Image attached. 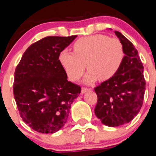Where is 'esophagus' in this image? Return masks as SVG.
Listing matches in <instances>:
<instances>
[{
  "mask_svg": "<svg viewBox=\"0 0 156 156\" xmlns=\"http://www.w3.org/2000/svg\"><path fill=\"white\" fill-rule=\"evenodd\" d=\"M90 88H86V87H82L81 88V93H86V92H87V91H90Z\"/></svg>",
  "mask_w": 156,
  "mask_h": 156,
  "instance_id": "obj_1",
  "label": "esophagus"
}]
</instances>
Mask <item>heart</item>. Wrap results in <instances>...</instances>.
I'll use <instances>...</instances> for the list:
<instances>
[{
  "label": "heart",
  "mask_w": 156,
  "mask_h": 156,
  "mask_svg": "<svg viewBox=\"0 0 156 156\" xmlns=\"http://www.w3.org/2000/svg\"><path fill=\"white\" fill-rule=\"evenodd\" d=\"M74 52L63 49L59 60L69 79L75 81L90 69L84 82L92 83L98 78L108 80L117 73L123 61L124 50L120 41L105 35L83 37L73 45Z\"/></svg>",
  "instance_id": "b5f03b06"
}]
</instances>
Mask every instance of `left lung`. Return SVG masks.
<instances>
[{
  "label": "left lung",
  "mask_w": 156,
  "mask_h": 156,
  "mask_svg": "<svg viewBox=\"0 0 156 156\" xmlns=\"http://www.w3.org/2000/svg\"><path fill=\"white\" fill-rule=\"evenodd\" d=\"M114 33L123 46V61L115 75L94 88L98 96L95 114L111 127L133 119L142 107L146 89L144 66L137 49L121 33Z\"/></svg>",
  "instance_id": "obj_1"
}]
</instances>
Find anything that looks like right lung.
<instances>
[{
  "label": "right lung",
  "instance_id": "1",
  "mask_svg": "<svg viewBox=\"0 0 156 156\" xmlns=\"http://www.w3.org/2000/svg\"><path fill=\"white\" fill-rule=\"evenodd\" d=\"M77 37H47L30 45L15 71L13 93L23 121L39 133H55L68 118L81 87L68 81L59 55Z\"/></svg>",
  "mask_w": 156,
  "mask_h": 156
}]
</instances>
